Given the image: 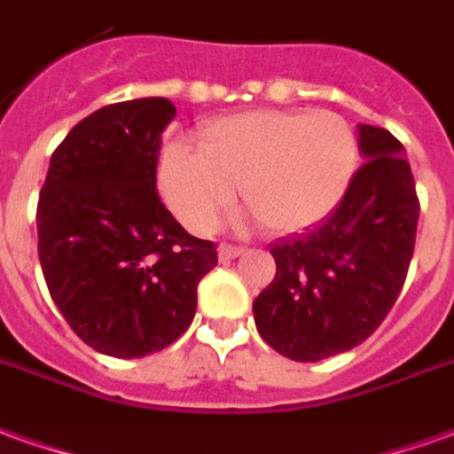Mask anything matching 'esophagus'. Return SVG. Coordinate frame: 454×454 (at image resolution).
<instances>
[{
    "instance_id": "34e87169",
    "label": "esophagus",
    "mask_w": 454,
    "mask_h": 454,
    "mask_svg": "<svg viewBox=\"0 0 454 454\" xmlns=\"http://www.w3.org/2000/svg\"><path fill=\"white\" fill-rule=\"evenodd\" d=\"M244 251L247 249L239 247V244H223V247H220V259L231 261V259H237V256H241Z\"/></svg>"
}]
</instances>
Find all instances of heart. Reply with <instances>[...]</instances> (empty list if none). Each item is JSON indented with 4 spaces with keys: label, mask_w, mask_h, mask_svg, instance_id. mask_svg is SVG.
<instances>
[{
    "label": "heart",
    "mask_w": 454,
    "mask_h": 454,
    "mask_svg": "<svg viewBox=\"0 0 454 454\" xmlns=\"http://www.w3.org/2000/svg\"><path fill=\"white\" fill-rule=\"evenodd\" d=\"M356 128L332 111H256L210 122L200 154L168 145L159 186L193 231L217 227L241 203L273 234H293L322 223L339 207L358 171Z\"/></svg>",
    "instance_id": "heart-1"
}]
</instances>
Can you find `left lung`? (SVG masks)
I'll return each mask as SVG.
<instances>
[{"mask_svg": "<svg viewBox=\"0 0 454 454\" xmlns=\"http://www.w3.org/2000/svg\"><path fill=\"white\" fill-rule=\"evenodd\" d=\"M365 164L326 220L273 241L276 278L254 300L268 346L297 363L356 348L385 322L402 293L416 244L419 195L403 147L358 125Z\"/></svg>", "mask_w": 454, "mask_h": 454, "instance_id": "1", "label": "left lung"}]
</instances>
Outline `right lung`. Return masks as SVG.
Returning a JSON list of instances; mask_svg holds the SVG:
<instances>
[{"mask_svg": "<svg viewBox=\"0 0 454 454\" xmlns=\"http://www.w3.org/2000/svg\"><path fill=\"white\" fill-rule=\"evenodd\" d=\"M176 108L135 98L79 121L38 198V259L52 302L87 346L142 358L186 332L217 244L191 237L157 193L161 132Z\"/></svg>", "mask_w": 454, "mask_h": 454, "instance_id": "1", "label": "right lung"}]
</instances>
